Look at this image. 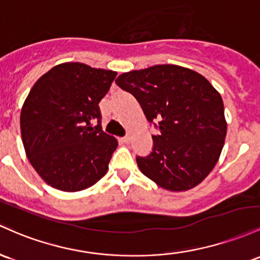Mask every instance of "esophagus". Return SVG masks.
I'll list each match as a JSON object with an SVG mask.
<instances>
[{"mask_svg": "<svg viewBox=\"0 0 260 260\" xmlns=\"http://www.w3.org/2000/svg\"><path fill=\"white\" fill-rule=\"evenodd\" d=\"M122 141H124L125 144H129V142H130V136H124V138H122Z\"/></svg>", "mask_w": 260, "mask_h": 260, "instance_id": "34e87169", "label": "esophagus"}]
</instances>
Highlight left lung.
<instances>
[{"label":"left lung","instance_id":"8db88e82","mask_svg":"<svg viewBox=\"0 0 260 260\" xmlns=\"http://www.w3.org/2000/svg\"><path fill=\"white\" fill-rule=\"evenodd\" d=\"M115 83L136 98L148 121H158L152 152L136 157L142 174L171 191L200 184L220 158L226 138L220 93L203 75L178 65L125 72Z\"/></svg>","mask_w":260,"mask_h":260}]
</instances>
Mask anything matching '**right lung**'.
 I'll list each match as a JSON object with an SVG mask.
<instances>
[{
	"instance_id": "1",
	"label": "right lung",
	"mask_w": 260,
	"mask_h": 260,
	"mask_svg": "<svg viewBox=\"0 0 260 260\" xmlns=\"http://www.w3.org/2000/svg\"><path fill=\"white\" fill-rule=\"evenodd\" d=\"M115 76L65 62L31 87L20 112V134L29 162L46 184L80 191L107 173L118 141L102 131L98 104Z\"/></svg>"
}]
</instances>
